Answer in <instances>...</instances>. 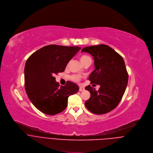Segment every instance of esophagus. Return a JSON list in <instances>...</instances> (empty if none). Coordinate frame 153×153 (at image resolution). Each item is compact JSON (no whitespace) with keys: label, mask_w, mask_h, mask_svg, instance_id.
<instances>
[{"label":"esophagus","mask_w":153,"mask_h":153,"mask_svg":"<svg viewBox=\"0 0 153 153\" xmlns=\"http://www.w3.org/2000/svg\"><path fill=\"white\" fill-rule=\"evenodd\" d=\"M84 87H79V91H84Z\"/></svg>","instance_id":"1"}]
</instances>
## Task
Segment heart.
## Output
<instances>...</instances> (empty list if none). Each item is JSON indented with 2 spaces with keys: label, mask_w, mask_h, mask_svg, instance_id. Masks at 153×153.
I'll use <instances>...</instances> for the list:
<instances>
[{
  "label": "heart",
  "mask_w": 153,
  "mask_h": 153,
  "mask_svg": "<svg viewBox=\"0 0 153 153\" xmlns=\"http://www.w3.org/2000/svg\"><path fill=\"white\" fill-rule=\"evenodd\" d=\"M79 59H80V62L82 64L83 63H84L86 61L88 60V59H91L90 58L85 55H82L80 56L79 57ZM71 79L74 81H78L80 79V77L79 76H76V75H74L71 76Z\"/></svg>",
  "instance_id": "obj_1"
}]
</instances>
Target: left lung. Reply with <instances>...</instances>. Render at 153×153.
<instances>
[{
	"instance_id": "1",
	"label": "left lung",
	"mask_w": 153,
	"mask_h": 153,
	"mask_svg": "<svg viewBox=\"0 0 153 153\" xmlns=\"http://www.w3.org/2000/svg\"><path fill=\"white\" fill-rule=\"evenodd\" d=\"M94 59L95 70L88 77L90 84L100 85L98 90L88 85L85 89L90 93L85 105L91 113L102 114L115 108L123 98L128 76L123 58L105 45L84 48ZM92 84V85H96Z\"/></svg>"
}]
</instances>
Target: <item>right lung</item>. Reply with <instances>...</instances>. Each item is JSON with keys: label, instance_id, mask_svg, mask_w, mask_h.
I'll return each instance as SVG.
<instances>
[{"label": "right lung", "instance_id": "obj_1", "mask_svg": "<svg viewBox=\"0 0 153 153\" xmlns=\"http://www.w3.org/2000/svg\"><path fill=\"white\" fill-rule=\"evenodd\" d=\"M80 49L78 46L51 45L39 49L27 59L24 69L26 92L42 113L55 115L62 112L68 106L69 97L78 92L79 87L71 81L59 87L54 75L63 72Z\"/></svg>", "mask_w": 153, "mask_h": 153}]
</instances>
